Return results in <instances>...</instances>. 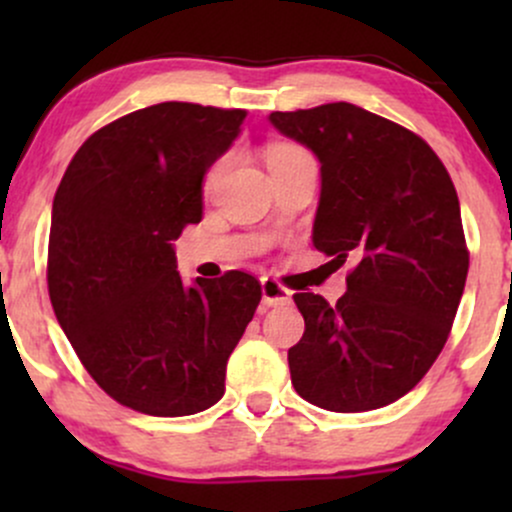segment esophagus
<instances>
[{
  "label": "esophagus",
  "instance_id": "esophagus-1",
  "mask_svg": "<svg viewBox=\"0 0 512 512\" xmlns=\"http://www.w3.org/2000/svg\"><path fill=\"white\" fill-rule=\"evenodd\" d=\"M289 301H291V291L284 289V286H281L276 279L264 276L262 279V303L269 305V308H274V305H286Z\"/></svg>",
  "mask_w": 512,
  "mask_h": 512
}]
</instances>
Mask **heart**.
<instances>
[{
  "mask_svg": "<svg viewBox=\"0 0 512 512\" xmlns=\"http://www.w3.org/2000/svg\"><path fill=\"white\" fill-rule=\"evenodd\" d=\"M293 149H296V146H291V144H274L272 149L267 151V163H269V161H274L276 156L289 154V151H293ZM221 170H223V163H216V166H211V168H209V173H207V187H211V185H214L216 180H219Z\"/></svg>",
  "mask_w": 512,
  "mask_h": 512,
  "instance_id": "obj_1",
  "label": "heart"
}]
</instances>
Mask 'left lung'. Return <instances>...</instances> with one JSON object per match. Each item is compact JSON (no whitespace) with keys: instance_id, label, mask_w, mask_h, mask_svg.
Here are the masks:
<instances>
[{"instance_id":"left-lung-1","label":"left lung","mask_w":512,"mask_h":512,"mask_svg":"<svg viewBox=\"0 0 512 512\" xmlns=\"http://www.w3.org/2000/svg\"><path fill=\"white\" fill-rule=\"evenodd\" d=\"M320 161L313 245L358 264L330 305L296 293L303 339L291 383L315 407L356 414L387 407L443 351L467 281L460 199L424 139L351 103L269 115Z\"/></svg>"}]
</instances>
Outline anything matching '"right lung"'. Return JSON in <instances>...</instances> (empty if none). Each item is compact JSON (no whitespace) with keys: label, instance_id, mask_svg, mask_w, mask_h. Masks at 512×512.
<instances>
[{"label":"right lung","instance_id":"1","mask_svg":"<svg viewBox=\"0 0 512 512\" xmlns=\"http://www.w3.org/2000/svg\"><path fill=\"white\" fill-rule=\"evenodd\" d=\"M245 110L158 103L88 137L52 202L48 289L93 380L149 416H190L226 390V363L262 298L245 272L185 284L175 245L202 221L207 170Z\"/></svg>","mask_w":512,"mask_h":512}]
</instances>
